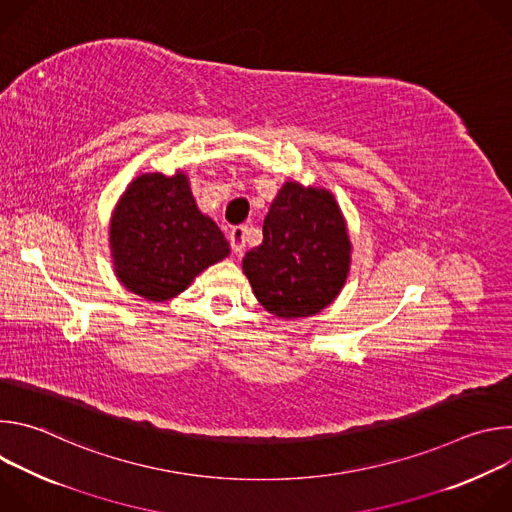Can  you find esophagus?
Here are the masks:
<instances>
[{
    "label": "esophagus",
    "mask_w": 512,
    "mask_h": 512,
    "mask_svg": "<svg viewBox=\"0 0 512 512\" xmlns=\"http://www.w3.org/2000/svg\"><path fill=\"white\" fill-rule=\"evenodd\" d=\"M245 235H247V227H243V225L231 229L229 239H231V247L237 255H243V251H245Z\"/></svg>",
    "instance_id": "34e87169"
}]
</instances>
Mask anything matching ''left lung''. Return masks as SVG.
Returning <instances> with one entry per match:
<instances>
[{
    "label": "left lung",
    "instance_id": "8db88e82",
    "mask_svg": "<svg viewBox=\"0 0 512 512\" xmlns=\"http://www.w3.org/2000/svg\"><path fill=\"white\" fill-rule=\"evenodd\" d=\"M350 239L332 192L285 182L263 223V243L243 257L259 304L279 318L324 310L346 281Z\"/></svg>",
    "mask_w": 512,
    "mask_h": 512
}]
</instances>
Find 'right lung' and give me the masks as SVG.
I'll return each instance as SVG.
<instances>
[{
    "instance_id": "obj_1",
    "label": "right lung",
    "mask_w": 512,
    "mask_h": 512,
    "mask_svg": "<svg viewBox=\"0 0 512 512\" xmlns=\"http://www.w3.org/2000/svg\"><path fill=\"white\" fill-rule=\"evenodd\" d=\"M109 243L119 281L152 302L182 294L231 251L221 229L198 210L182 172L137 176L115 206Z\"/></svg>"
}]
</instances>
